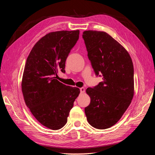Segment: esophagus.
Returning a JSON list of instances; mask_svg holds the SVG:
<instances>
[{"label": "esophagus", "mask_w": 155, "mask_h": 155, "mask_svg": "<svg viewBox=\"0 0 155 155\" xmlns=\"http://www.w3.org/2000/svg\"><path fill=\"white\" fill-rule=\"evenodd\" d=\"M79 90H80V92H81V94H82V93H84V92H85V88H83V87H81V88H79Z\"/></svg>", "instance_id": "34e87169"}]
</instances>
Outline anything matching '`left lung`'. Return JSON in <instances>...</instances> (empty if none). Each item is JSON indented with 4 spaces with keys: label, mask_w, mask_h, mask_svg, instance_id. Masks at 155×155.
<instances>
[{
    "label": "left lung",
    "mask_w": 155,
    "mask_h": 155,
    "mask_svg": "<svg viewBox=\"0 0 155 155\" xmlns=\"http://www.w3.org/2000/svg\"><path fill=\"white\" fill-rule=\"evenodd\" d=\"M83 38L94 71L103 76V81L86 90L91 97L85 108L87 119L93 127L107 129L118 122L133 100V61L124 46L106 32L85 31Z\"/></svg>",
    "instance_id": "1"
}]
</instances>
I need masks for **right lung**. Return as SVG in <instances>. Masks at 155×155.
Returning <instances> with one entry per match:
<instances>
[{
    "label": "right lung",
    "instance_id": "1",
    "mask_svg": "<svg viewBox=\"0 0 155 155\" xmlns=\"http://www.w3.org/2000/svg\"><path fill=\"white\" fill-rule=\"evenodd\" d=\"M79 30L50 32L37 42L26 59L22 79L25 104L36 120L58 130L67 122L80 91L55 79L64 73L65 61L79 39Z\"/></svg>",
    "mask_w": 155,
    "mask_h": 155
}]
</instances>
